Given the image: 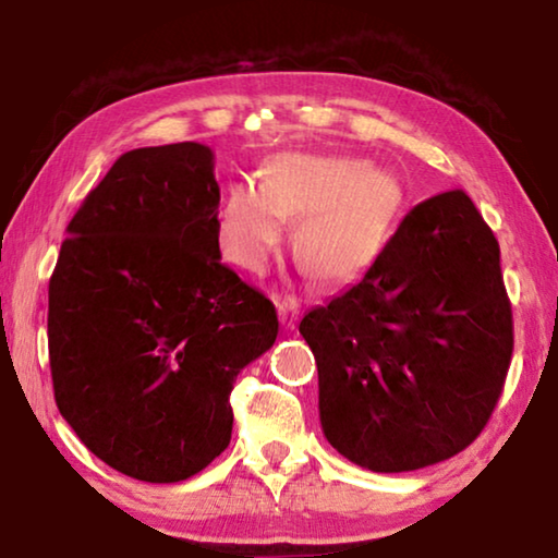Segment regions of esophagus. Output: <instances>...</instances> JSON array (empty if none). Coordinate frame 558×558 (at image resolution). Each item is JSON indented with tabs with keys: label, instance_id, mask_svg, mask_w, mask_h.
<instances>
[{
	"label": "esophagus",
	"instance_id": "obj_1",
	"mask_svg": "<svg viewBox=\"0 0 558 558\" xmlns=\"http://www.w3.org/2000/svg\"><path fill=\"white\" fill-rule=\"evenodd\" d=\"M277 307H279V319H281V325L287 327V330H294V325H296V317H300V300H296V296H292V294H287V296H281V300L277 302Z\"/></svg>",
	"mask_w": 558,
	"mask_h": 558
}]
</instances>
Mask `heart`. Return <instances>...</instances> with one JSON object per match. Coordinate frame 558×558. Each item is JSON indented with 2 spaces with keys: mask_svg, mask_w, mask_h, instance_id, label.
<instances>
[{
  "mask_svg": "<svg viewBox=\"0 0 558 558\" xmlns=\"http://www.w3.org/2000/svg\"><path fill=\"white\" fill-rule=\"evenodd\" d=\"M262 185L235 182L216 210V239L226 258L264 271L300 218L296 256L327 281H350L371 269L391 241L403 205L393 172L365 159L284 151L264 165Z\"/></svg>",
  "mask_w": 558,
  "mask_h": 558,
  "instance_id": "b5f03b06",
  "label": "heart"
}]
</instances>
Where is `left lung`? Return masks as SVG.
<instances>
[{
  "instance_id": "1",
  "label": "left lung",
  "mask_w": 558,
  "mask_h": 558,
  "mask_svg": "<svg viewBox=\"0 0 558 558\" xmlns=\"http://www.w3.org/2000/svg\"><path fill=\"white\" fill-rule=\"evenodd\" d=\"M300 332L342 457L373 472L449 460L485 429L513 355L498 241L462 190L434 195Z\"/></svg>"
}]
</instances>
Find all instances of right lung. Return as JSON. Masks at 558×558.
Here are the masks:
<instances>
[{"label":"right lung","mask_w":558,"mask_h":558,"mask_svg":"<svg viewBox=\"0 0 558 558\" xmlns=\"http://www.w3.org/2000/svg\"><path fill=\"white\" fill-rule=\"evenodd\" d=\"M213 151L121 155L86 195L48 289L60 414L109 468L180 483L231 441L235 376L274 345L262 292L220 264Z\"/></svg>","instance_id":"1"}]
</instances>
